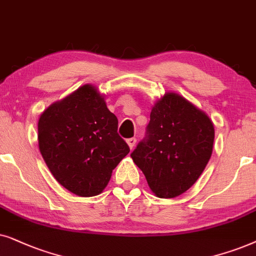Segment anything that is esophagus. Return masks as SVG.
<instances>
[{
    "instance_id": "esophagus-1",
    "label": "esophagus",
    "mask_w": 256,
    "mask_h": 256,
    "mask_svg": "<svg viewBox=\"0 0 256 256\" xmlns=\"http://www.w3.org/2000/svg\"><path fill=\"white\" fill-rule=\"evenodd\" d=\"M126 142H128V145L130 146V148L132 150V148H134L136 142H137V139H136V138H128V140H126Z\"/></svg>"
}]
</instances>
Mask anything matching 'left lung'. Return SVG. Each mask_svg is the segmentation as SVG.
Masks as SVG:
<instances>
[{
  "mask_svg": "<svg viewBox=\"0 0 256 256\" xmlns=\"http://www.w3.org/2000/svg\"><path fill=\"white\" fill-rule=\"evenodd\" d=\"M214 126L208 116L179 94H164L152 108L146 136L131 153L150 188L176 198L202 176L212 156Z\"/></svg>",
  "mask_w": 256,
  "mask_h": 256,
  "instance_id": "8db88e82",
  "label": "left lung"
}]
</instances>
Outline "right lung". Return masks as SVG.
<instances>
[{
    "label": "right lung",
    "instance_id": "obj_1",
    "mask_svg": "<svg viewBox=\"0 0 256 256\" xmlns=\"http://www.w3.org/2000/svg\"><path fill=\"white\" fill-rule=\"evenodd\" d=\"M117 128L118 119L104 97L85 84L40 114V154L54 179L71 193L98 196L130 152Z\"/></svg>",
    "mask_w": 256,
    "mask_h": 256
}]
</instances>
